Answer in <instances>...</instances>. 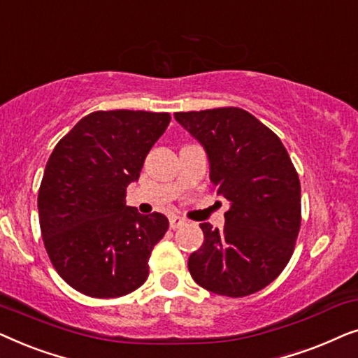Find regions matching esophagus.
<instances>
[{"label":"esophagus","instance_id":"34e87169","mask_svg":"<svg viewBox=\"0 0 358 358\" xmlns=\"http://www.w3.org/2000/svg\"><path fill=\"white\" fill-rule=\"evenodd\" d=\"M184 223H185V218H182V217H176V215H174V217L169 218V227L173 229L180 228Z\"/></svg>","mask_w":358,"mask_h":358}]
</instances>
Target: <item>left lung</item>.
<instances>
[{
	"instance_id": "left-lung-1",
	"label": "left lung",
	"mask_w": 358,
	"mask_h": 358,
	"mask_svg": "<svg viewBox=\"0 0 358 358\" xmlns=\"http://www.w3.org/2000/svg\"><path fill=\"white\" fill-rule=\"evenodd\" d=\"M207 151L210 180L229 202L224 228L202 223L203 244L189 272L205 290L241 298L280 275L301 224V189L285 146L248 110L218 107L176 112Z\"/></svg>"
}]
</instances>
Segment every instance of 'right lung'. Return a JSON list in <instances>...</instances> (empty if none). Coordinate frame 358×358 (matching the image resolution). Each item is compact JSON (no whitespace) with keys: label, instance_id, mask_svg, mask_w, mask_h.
Listing matches in <instances>:
<instances>
[{"label":"right lung","instance_id":"add662e5","mask_svg":"<svg viewBox=\"0 0 358 358\" xmlns=\"http://www.w3.org/2000/svg\"><path fill=\"white\" fill-rule=\"evenodd\" d=\"M169 122L168 112H91L53 148L38 189V218L53 267L75 290L117 298L148 278L151 251L169 222L127 207L125 194Z\"/></svg>","mask_w":358,"mask_h":358}]
</instances>
